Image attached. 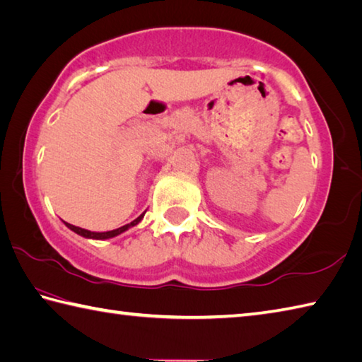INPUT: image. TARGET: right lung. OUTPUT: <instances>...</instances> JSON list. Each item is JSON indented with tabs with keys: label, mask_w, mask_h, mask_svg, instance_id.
<instances>
[{
	"label": "right lung",
	"mask_w": 362,
	"mask_h": 362,
	"mask_svg": "<svg viewBox=\"0 0 362 362\" xmlns=\"http://www.w3.org/2000/svg\"><path fill=\"white\" fill-rule=\"evenodd\" d=\"M143 216H145V213L140 214V216L137 217V219L132 221L131 223H126V225H122V227L110 230V231H90V230L75 227V225L67 223V222H64V221H63V222H64V225H66L67 228L74 231V233L83 236V238H86V240H110V238H115V236H118V235H121V233H124V231H127L129 228H132V227H135V225H139V223L141 222V219H143Z\"/></svg>",
	"instance_id": "1"
}]
</instances>
